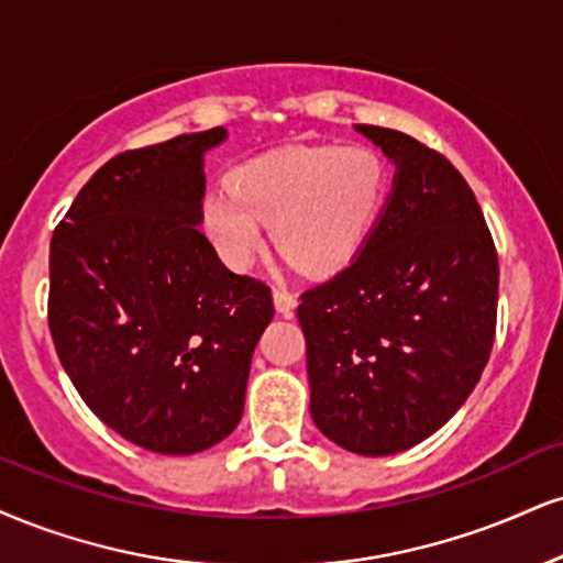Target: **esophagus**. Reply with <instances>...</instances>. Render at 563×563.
Masks as SVG:
<instances>
[{"mask_svg":"<svg viewBox=\"0 0 563 563\" xmlns=\"http://www.w3.org/2000/svg\"><path fill=\"white\" fill-rule=\"evenodd\" d=\"M273 301H275L277 314L294 317V309H296V296L294 294H288L286 288H275L273 290Z\"/></svg>","mask_w":563,"mask_h":563,"instance_id":"34e87169","label":"esophagus"}]
</instances>
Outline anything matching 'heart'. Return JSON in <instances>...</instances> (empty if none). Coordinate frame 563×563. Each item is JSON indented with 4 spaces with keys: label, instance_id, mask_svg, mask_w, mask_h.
Instances as JSON below:
<instances>
[{
    "label": "heart",
    "instance_id": "obj_1",
    "mask_svg": "<svg viewBox=\"0 0 563 563\" xmlns=\"http://www.w3.org/2000/svg\"><path fill=\"white\" fill-rule=\"evenodd\" d=\"M390 170L369 146L299 144L262 154L201 196L199 217L217 256L246 269L264 243L309 275L349 267L380 220Z\"/></svg>",
    "mask_w": 563,
    "mask_h": 563
}]
</instances>
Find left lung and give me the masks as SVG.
I'll list each match as a JSON object with an SVG mask.
<instances>
[{
  "label": "left lung",
  "mask_w": 563,
  "mask_h": 563,
  "mask_svg": "<svg viewBox=\"0 0 563 563\" xmlns=\"http://www.w3.org/2000/svg\"><path fill=\"white\" fill-rule=\"evenodd\" d=\"M396 165L349 267L301 294L311 419L362 456L422 443L475 390L496 338L498 254L462 173L411 135L354 125Z\"/></svg>",
  "instance_id": "8db88e82"
}]
</instances>
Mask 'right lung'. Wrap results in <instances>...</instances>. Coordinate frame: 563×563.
Instances as JSON below:
<instances>
[{"mask_svg":"<svg viewBox=\"0 0 563 563\" xmlns=\"http://www.w3.org/2000/svg\"><path fill=\"white\" fill-rule=\"evenodd\" d=\"M225 128L118 154L52 235L49 330L88 409L141 449L188 456L241 422L264 283L201 233L205 154Z\"/></svg>","mask_w":563,"mask_h":563,"instance_id":"1","label":"right lung"}]
</instances>
